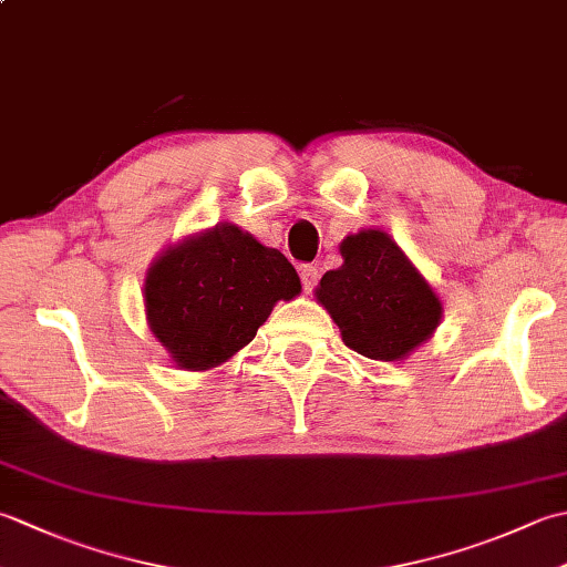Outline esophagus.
<instances>
[{
	"mask_svg": "<svg viewBox=\"0 0 567 567\" xmlns=\"http://www.w3.org/2000/svg\"><path fill=\"white\" fill-rule=\"evenodd\" d=\"M299 277H302L305 292H311L319 282V268L317 265H302V268H299Z\"/></svg>",
	"mask_w": 567,
	"mask_h": 567,
	"instance_id": "34e87169",
	"label": "esophagus"
}]
</instances>
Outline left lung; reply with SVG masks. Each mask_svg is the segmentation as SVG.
Instances as JSON below:
<instances>
[{"label": "left lung", "instance_id": "left-lung-1", "mask_svg": "<svg viewBox=\"0 0 567 567\" xmlns=\"http://www.w3.org/2000/svg\"><path fill=\"white\" fill-rule=\"evenodd\" d=\"M339 250L343 265L321 277L315 297L343 343L384 363L412 355L439 329L441 297L382 228H360Z\"/></svg>", "mask_w": 567, "mask_h": 567}]
</instances>
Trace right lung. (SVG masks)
Wrapping results in <instances>:
<instances>
[{"instance_id": "obj_1", "label": "right lung", "mask_w": 567, "mask_h": 567, "mask_svg": "<svg viewBox=\"0 0 567 567\" xmlns=\"http://www.w3.org/2000/svg\"><path fill=\"white\" fill-rule=\"evenodd\" d=\"M302 292L277 248L219 221L167 246L143 280L148 329L179 370L228 363L256 339L272 307Z\"/></svg>"}]
</instances>
